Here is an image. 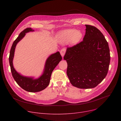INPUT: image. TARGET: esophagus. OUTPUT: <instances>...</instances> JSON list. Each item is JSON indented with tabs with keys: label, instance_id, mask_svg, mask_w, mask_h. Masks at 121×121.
<instances>
[{
	"label": "esophagus",
	"instance_id": "34e87169",
	"mask_svg": "<svg viewBox=\"0 0 121 121\" xmlns=\"http://www.w3.org/2000/svg\"><path fill=\"white\" fill-rule=\"evenodd\" d=\"M65 51H66V49L65 48H63L60 51V54H61V55L63 57H64V55L65 54Z\"/></svg>",
	"mask_w": 121,
	"mask_h": 121
}]
</instances>
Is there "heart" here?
Masks as SVG:
<instances>
[{"label": "heart", "mask_w": 121, "mask_h": 121, "mask_svg": "<svg viewBox=\"0 0 121 121\" xmlns=\"http://www.w3.org/2000/svg\"><path fill=\"white\" fill-rule=\"evenodd\" d=\"M81 32L75 29L64 30L60 31L58 34V38L61 43L70 42L76 43L80 41L82 38Z\"/></svg>", "instance_id": "1"}]
</instances>
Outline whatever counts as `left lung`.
<instances>
[{
    "mask_svg": "<svg viewBox=\"0 0 121 121\" xmlns=\"http://www.w3.org/2000/svg\"><path fill=\"white\" fill-rule=\"evenodd\" d=\"M83 41L67 47V75L71 84L79 89L95 88L106 77L110 62L108 42L97 28L85 25Z\"/></svg>",
    "mask_w": 121,
    "mask_h": 121,
    "instance_id": "1",
    "label": "left lung"
}]
</instances>
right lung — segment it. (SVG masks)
<instances>
[{
    "label": "right lung",
    "instance_id": "obj_1",
    "mask_svg": "<svg viewBox=\"0 0 121 121\" xmlns=\"http://www.w3.org/2000/svg\"><path fill=\"white\" fill-rule=\"evenodd\" d=\"M33 31L34 30L31 28H28L20 33L19 36L14 41L11 46L9 56V62L12 75L17 83L22 89L27 91L36 92L43 91L49 85L52 73L59 62L62 60V58L59 52L49 56L45 62L43 74L40 78L37 79L25 77L17 72L13 65V59L15 47L18 42L24 37L25 33Z\"/></svg>",
    "mask_w": 121,
    "mask_h": 121
}]
</instances>
